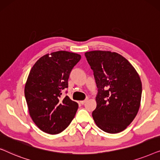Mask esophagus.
Returning a JSON list of instances; mask_svg holds the SVG:
<instances>
[{"instance_id":"34e87169","label":"esophagus","mask_w":160,"mask_h":160,"mask_svg":"<svg viewBox=\"0 0 160 160\" xmlns=\"http://www.w3.org/2000/svg\"><path fill=\"white\" fill-rule=\"evenodd\" d=\"M87 100H88V98H87V99H85L84 100H82V101H80V103L82 104V105H84L85 102L87 101Z\"/></svg>"}]
</instances>
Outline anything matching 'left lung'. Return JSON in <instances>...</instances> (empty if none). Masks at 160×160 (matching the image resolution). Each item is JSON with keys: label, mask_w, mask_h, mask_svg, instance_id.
I'll return each mask as SVG.
<instances>
[{"label": "left lung", "mask_w": 160, "mask_h": 160, "mask_svg": "<svg viewBox=\"0 0 160 160\" xmlns=\"http://www.w3.org/2000/svg\"><path fill=\"white\" fill-rule=\"evenodd\" d=\"M85 57L98 88L97 106L92 111L95 122L106 132H122L139 110L142 94L139 75L128 60L116 52L91 51Z\"/></svg>", "instance_id": "left-lung-1"}]
</instances>
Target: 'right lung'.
Segmentation results:
<instances>
[{"label":"right lung","instance_id":"right-lung-1","mask_svg":"<svg viewBox=\"0 0 160 160\" xmlns=\"http://www.w3.org/2000/svg\"><path fill=\"white\" fill-rule=\"evenodd\" d=\"M81 58L66 51L52 52L41 57L30 70L25 99L32 121L43 132L58 134L75 117L78 103L68 96L62 99L61 95L68 87L70 73Z\"/></svg>","mask_w":160,"mask_h":160}]
</instances>
